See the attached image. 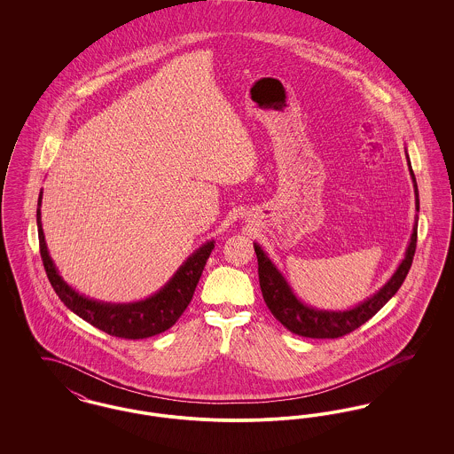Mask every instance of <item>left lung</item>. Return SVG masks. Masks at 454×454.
Masks as SVG:
<instances>
[{"label": "left lung", "instance_id": "obj_1", "mask_svg": "<svg viewBox=\"0 0 454 454\" xmlns=\"http://www.w3.org/2000/svg\"><path fill=\"white\" fill-rule=\"evenodd\" d=\"M409 160V154H407ZM411 180H413V191H415V209L419 211V189L415 182V175L411 167ZM417 223L419 217H415L413 233H411L409 248L405 252V259L398 265L396 272L374 296L367 298L366 301L359 302L356 308L346 311H328V309H317L308 304L300 301L289 284L282 278L278 267L272 263V260L265 255V252L260 248V245H254L257 260H259V281L263 301L270 313L279 320L289 332L308 337V339H339L347 333L354 332L361 325L366 324L369 318H372L387 302L395 296V293L400 289V286L405 281L411 267V260L415 255L417 247Z\"/></svg>", "mask_w": 454, "mask_h": 454}]
</instances>
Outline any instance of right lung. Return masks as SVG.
Returning a JSON list of instances; mask_svg holds the SVG:
<instances>
[{
	"instance_id": "obj_1",
	"label": "right lung",
	"mask_w": 454,
	"mask_h": 454,
	"mask_svg": "<svg viewBox=\"0 0 454 454\" xmlns=\"http://www.w3.org/2000/svg\"><path fill=\"white\" fill-rule=\"evenodd\" d=\"M41 202H43V192L39 195V204H37L39 207H41ZM39 207H37V230H39L41 257H43L45 274L49 278L51 286L54 287L56 294L80 318H83L85 322L97 326L98 330L106 332L108 335L119 337V339H130V340L148 339L173 326L192 300L197 282L200 279L206 262L215 248V241L204 243L180 265V269L173 274L170 281L167 282L158 293H154L153 296L143 301L128 302V304L97 301L76 293L59 276L54 262L47 252Z\"/></svg>"
}]
</instances>
